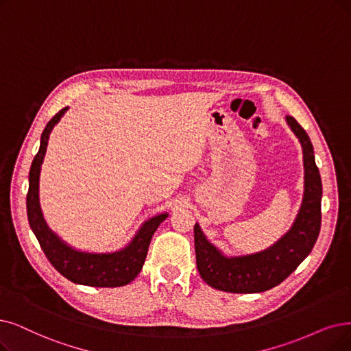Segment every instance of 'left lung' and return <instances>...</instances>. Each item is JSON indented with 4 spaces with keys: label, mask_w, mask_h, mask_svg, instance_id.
<instances>
[{
    "label": "left lung",
    "mask_w": 351,
    "mask_h": 351,
    "mask_svg": "<svg viewBox=\"0 0 351 351\" xmlns=\"http://www.w3.org/2000/svg\"><path fill=\"white\" fill-rule=\"evenodd\" d=\"M287 122L298 136L304 152L305 191L297 220L281 241L269 249L239 258L223 256L195 224V263L203 281L215 289L236 293L268 291L295 271L317 242L321 228L322 186L313 144L295 118L287 117Z\"/></svg>",
    "instance_id": "obj_1"
}]
</instances>
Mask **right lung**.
I'll return each instance as SVG.
<instances>
[{
	"label": "right lung",
	"instance_id": "obj_1",
	"mask_svg": "<svg viewBox=\"0 0 351 351\" xmlns=\"http://www.w3.org/2000/svg\"><path fill=\"white\" fill-rule=\"evenodd\" d=\"M66 110L67 108H63L47 122L43 134H41L40 149L36 154L30 168L29 193H27V217H29L30 228L34 232L40 247L45 252L49 262L54 266L56 271L60 272L69 281L102 288L127 285L134 281L139 271L143 269L151 237L168 215H158L145 221L144 226L139 229L134 237V241L125 249L115 252V254L97 255L77 252L63 243L46 226L38 204L40 165L45 158L49 135Z\"/></svg>",
	"mask_w": 351,
	"mask_h": 351
}]
</instances>
